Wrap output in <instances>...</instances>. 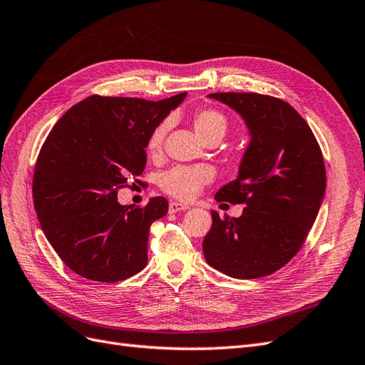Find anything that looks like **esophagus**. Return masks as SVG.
<instances>
[{
	"label": "esophagus",
	"instance_id": "esophagus-1",
	"mask_svg": "<svg viewBox=\"0 0 365 365\" xmlns=\"http://www.w3.org/2000/svg\"><path fill=\"white\" fill-rule=\"evenodd\" d=\"M190 207L187 204H182V202H170L169 205V212L170 213H178L181 212V210H189Z\"/></svg>",
	"mask_w": 365,
	"mask_h": 365
}]
</instances>
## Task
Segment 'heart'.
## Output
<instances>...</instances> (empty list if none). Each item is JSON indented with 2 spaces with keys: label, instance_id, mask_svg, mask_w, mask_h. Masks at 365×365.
I'll list each match as a JSON object with an SVG mask.
<instances>
[{
  "label": "heart",
  "instance_id": "1",
  "mask_svg": "<svg viewBox=\"0 0 365 365\" xmlns=\"http://www.w3.org/2000/svg\"><path fill=\"white\" fill-rule=\"evenodd\" d=\"M193 126L196 134L204 141L210 138H222L228 128L227 117L215 108H201L193 114ZM169 129V121H161L153 128L148 138L146 148L149 153L155 155L161 150L163 141ZM215 170L212 165H176L170 170L161 173L160 185L161 189L180 200H192L200 192L201 187L213 180Z\"/></svg>",
  "mask_w": 365,
  "mask_h": 365
}]
</instances>
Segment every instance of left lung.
<instances>
[{"instance_id":"obj_1","label":"left lung","mask_w":365,"mask_h":365,"mask_svg":"<svg viewBox=\"0 0 365 365\" xmlns=\"http://www.w3.org/2000/svg\"><path fill=\"white\" fill-rule=\"evenodd\" d=\"M233 108L251 141L237 180L217 202L245 204L239 217H220L204 237L207 263L235 279H259L283 268L300 251L326 192L322 149L306 120L282 98L257 93H213Z\"/></svg>"}]
</instances>
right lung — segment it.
<instances>
[{"label":"right lung","mask_w":365,"mask_h":365,"mask_svg":"<svg viewBox=\"0 0 365 365\" xmlns=\"http://www.w3.org/2000/svg\"><path fill=\"white\" fill-rule=\"evenodd\" d=\"M184 97L150 102L96 94L50 130L35 165L33 204L43 235L76 274L115 283L146 267L150 225L169 202L155 196L134 208L120 205L117 193L141 182L150 132Z\"/></svg>","instance_id":"right-lung-1"}]
</instances>
